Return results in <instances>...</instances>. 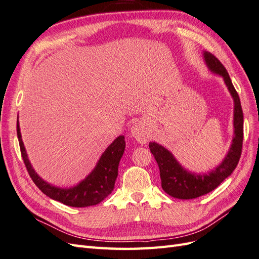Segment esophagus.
<instances>
[{"mask_svg": "<svg viewBox=\"0 0 259 259\" xmlns=\"http://www.w3.org/2000/svg\"><path fill=\"white\" fill-rule=\"evenodd\" d=\"M131 136L134 137L139 143H147L150 137L149 129L143 121H138L131 127Z\"/></svg>", "mask_w": 259, "mask_h": 259, "instance_id": "34e87169", "label": "esophagus"}]
</instances>
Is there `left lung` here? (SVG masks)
I'll return each mask as SVG.
<instances>
[{"instance_id": "obj_1", "label": "left lung", "mask_w": 259, "mask_h": 259, "mask_svg": "<svg viewBox=\"0 0 259 259\" xmlns=\"http://www.w3.org/2000/svg\"><path fill=\"white\" fill-rule=\"evenodd\" d=\"M204 60L211 71L223 76L231 95L234 98V138L228 155L219 166L209 174L196 175L185 170L162 145L154 142L149 144L150 151L153 154L160 169L162 188L169 196L178 199H194L203 196L215 189L225 178H228L235 167L242 154L243 148V110L241 101L236 90L230 78L227 69L217 57L210 52H204Z\"/></svg>"}]
</instances>
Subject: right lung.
Returning a JSON list of instances; mask_svg holds the SVG:
<instances>
[{"label": "right lung", "instance_id": "add662e5", "mask_svg": "<svg viewBox=\"0 0 259 259\" xmlns=\"http://www.w3.org/2000/svg\"><path fill=\"white\" fill-rule=\"evenodd\" d=\"M17 137L19 142V149H21L22 157L26 168L32 182L36 186L40 189L42 193L50 197L54 200L60 201L70 207H89V205L97 204L111 194L115 187V182L118 176V165L120 158L124 152L125 142L124 137L119 136L116 140L112 142L109 147L104 152L101 160L98 161L94 170L79 183L77 186L70 189H60L51 186L48 183L44 182L39 177L35 170L32 169L31 165L27 158V154L24 148L22 141L21 131L17 120Z\"/></svg>", "mask_w": 259, "mask_h": 259}]
</instances>
